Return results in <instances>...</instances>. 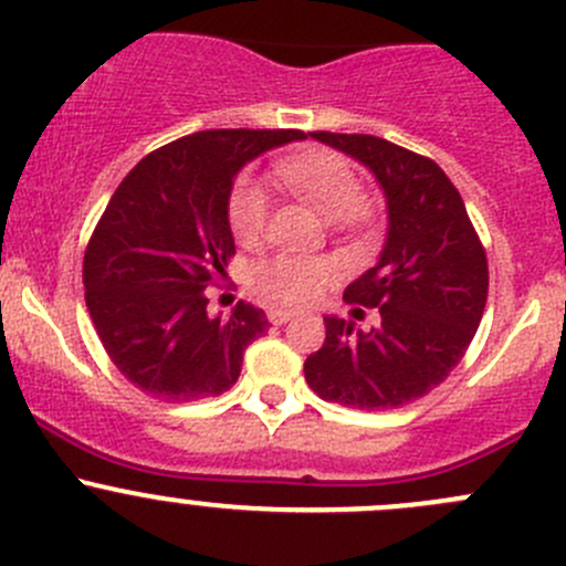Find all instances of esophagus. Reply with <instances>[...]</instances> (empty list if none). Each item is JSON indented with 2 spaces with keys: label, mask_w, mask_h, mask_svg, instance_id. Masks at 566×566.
<instances>
[{
  "label": "esophagus",
  "mask_w": 566,
  "mask_h": 566,
  "mask_svg": "<svg viewBox=\"0 0 566 566\" xmlns=\"http://www.w3.org/2000/svg\"><path fill=\"white\" fill-rule=\"evenodd\" d=\"M293 317H295V312H290V310H271V312H268V319H271L273 325H284V323H290Z\"/></svg>",
  "instance_id": "1"
}]
</instances>
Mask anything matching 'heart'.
I'll use <instances>...</instances> for the list:
<instances>
[{"label":"heart","mask_w":566,"mask_h":566,"mask_svg":"<svg viewBox=\"0 0 566 566\" xmlns=\"http://www.w3.org/2000/svg\"><path fill=\"white\" fill-rule=\"evenodd\" d=\"M279 180L304 197L325 219L364 221L361 180L347 158L331 150H306L273 167ZM268 227V197L256 182L241 180L230 197V230L238 243H256ZM336 279V265L325 256L276 254L249 271V290L271 306H298L315 301Z\"/></svg>","instance_id":"heart-1"}]
</instances>
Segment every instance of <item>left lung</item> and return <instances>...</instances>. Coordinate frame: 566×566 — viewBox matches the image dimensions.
Returning a JSON list of instances; mask_svg holds the SVG:
<instances>
[{"mask_svg": "<svg viewBox=\"0 0 566 566\" xmlns=\"http://www.w3.org/2000/svg\"><path fill=\"white\" fill-rule=\"evenodd\" d=\"M323 145L361 161L389 205L378 265L347 284L345 301L378 310L375 328L325 317V342L304 364L325 402L391 410L449 378L488 304V256L460 191L432 158L369 134L317 130Z\"/></svg>", "mask_w": 566, "mask_h": 566, "instance_id": "8db88e82", "label": "left lung"}]
</instances>
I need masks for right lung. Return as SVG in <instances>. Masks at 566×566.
Here are the masks:
<instances>
[{
  "label": "right lung",
  "instance_id": "obj_1",
  "mask_svg": "<svg viewBox=\"0 0 566 566\" xmlns=\"http://www.w3.org/2000/svg\"><path fill=\"white\" fill-rule=\"evenodd\" d=\"M304 130H199L142 158L108 199L84 251V301L114 367L167 402L219 397L268 317L238 304L210 315L208 287L235 254L230 191L265 150Z\"/></svg>",
  "mask_w": 566,
  "mask_h": 566
}]
</instances>
